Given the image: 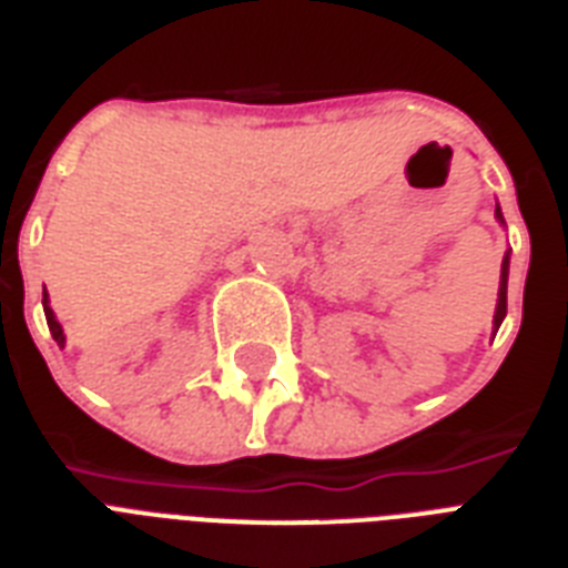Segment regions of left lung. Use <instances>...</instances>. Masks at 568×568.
I'll list each match as a JSON object with an SVG mask.
<instances>
[{
    "label": "left lung",
    "mask_w": 568,
    "mask_h": 568,
    "mask_svg": "<svg viewBox=\"0 0 568 568\" xmlns=\"http://www.w3.org/2000/svg\"><path fill=\"white\" fill-rule=\"evenodd\" d=\"M498 214V221L501 217V209H495ZM507 271H510V256H504V265H501V285H498V310H495V327H501L504 315H507Z\"/></svg>",
    "instance_id": "1"
}]
</instances>
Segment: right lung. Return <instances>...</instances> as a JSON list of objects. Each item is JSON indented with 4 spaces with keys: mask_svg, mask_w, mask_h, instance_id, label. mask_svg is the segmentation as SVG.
<instances>
[{
    "mask_svg": "<svg viewBox=\"0 0 568 568\" xmlns=\"http://www.w3.org/2000/svg\"><path fill=\"white\" fill-rule=\"evenodd\" d=\"M43 312H47V324H49V333H52V338H55L58 345H64V329H61V324H58L55 315H52V310H49L47 297H43Z\"/></svg>",
    "mask_w": 568,
    "mask_h": 568,
    "instance_id": "add662e5",
    "label": "right lung"
}]
</instances>
